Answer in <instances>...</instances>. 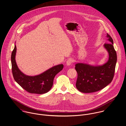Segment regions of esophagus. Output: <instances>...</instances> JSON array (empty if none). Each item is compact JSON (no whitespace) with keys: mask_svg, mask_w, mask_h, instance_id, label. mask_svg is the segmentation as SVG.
Masks as SVG:
<instances>
[{"mask_svg":"<svg viewBox=\"0 0 126 126\" xmlns=\"http://www.w3.org/2000/svg\"><path fill=\"white\" fill-rule=\"evenodd\" d=\"M73 62H74V60L73 59H72V58L69 59L68 60L66 61V65L67 66H70Z\"/></svg>","mask_w":126,"mask_h":126,"instance_id":"1","label":"esophagus"}]
</instances>
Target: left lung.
<instances>
[{"instance_id":"1","label":"left lung","mask_w":126,"mask_h":126,"mask_svg":"<svg viewBox=\"0 0 126 126\" xmlns=\"http://www.w3.org/2000/svg\"><path fill=\"white\" fill-rule=\"evenodd\" d=\"M106 37L108 43L103 45L109 54L106 63L96 66L84 63H78L75 65L78 73L76 87L79 92L92 93L99 91L106 87L113 79L117 55L113 39L108 34Z\"/></svg>"}]
</instances>
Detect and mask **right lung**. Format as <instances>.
Listing matches in <instances>:
<instances>
[{
    "label": "right lung",
    "mask_w": 126,
    "mask_h": 126,
    "mask_svg": "<svg viewBox=\"0 0 126 126\" xmlns=\"http://www.w3.org/2000/svg\"><path fill=\"white\" fill-rule=\"evenodd\" d=\"M16 46H14L11 56L12 72L15 81L24 90L31 93L42 94L51 89L55 76L62 70L63 64L50 68L38 75L27 76L19 69L15 60Z\"/></svg>",
    "instance_id": "obj_1"
}]
</instances>
